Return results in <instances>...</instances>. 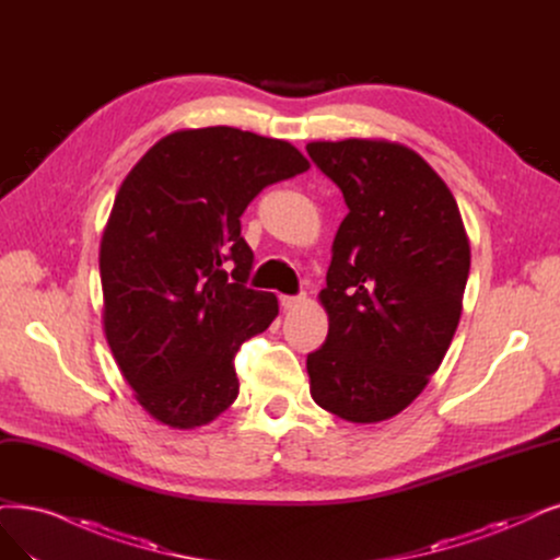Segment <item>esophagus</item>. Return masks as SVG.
I'll return each instance as SVG.
<instances>
[{
  "label": "esophagus",
  "instance_id": "obj_1",
  "mask_svg": "<svg viewBox=\"0 0 560 560\" xmlns=\"http://www.w3.org/2000/svg\"><path fill=\"white\" fill-rule=\"evenodd\" d=\"M306 302V295L302 293V295H283L281 298V306L285 308V312H293V308H298V306H302Z\"/></svg>",
  "mask_w": 560,
  "mask_h": 560
}]
</instances>
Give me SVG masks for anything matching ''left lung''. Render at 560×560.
Instances as JSON below:
<instances>
[{"instance_id": "obj_1", "label": "left lung", "mask_w": 560, "mask_h": 560, "mask_svg": "<svg viewBox=\"0 0 560 560\" xmlns=\"http://www.w3.org/2000/svg\"><path fill=\"white\" fill-rule=\"evenodd\" d=\"M306 152L348 205L320 291L329 329L306 355L314 401L371 424L436 374L462 318L470 244L436 171L406 144L348 138Z\"/></svg>"}]
</instances>
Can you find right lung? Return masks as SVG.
I'll return each mask as SVG.
<instances>
[{
  "label": "right lung",
  "instance_id": "add662e5",
  "mask_svg": "<svg viewBox=\"0 0 560 560\" xmlns=\"http://www.w3.org/2000/svg\"><path fill=\"white\" fill-rule=\"evenodd\" d=\"M306 168L291 142L207 127L161 138L121 182L98 254L103 329L156 422L196 429L237 399L235 353L279 314L275 293L246 288L240 217Z\"/></svg>",
  "mask_w": 560,
  "mask_h": 560
}]
</instances>
